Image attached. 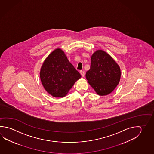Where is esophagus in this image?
Instances as JSON below:
<instances>
[{"mask_svg":"<svg viewBox=\"0 0 154 154\" xmlns=\"http://www.w3.org/2000/svg\"><path fill=\"white\" fill-rule=\"evenodd\" d=\"M80 73L81 74V76H83V77H84L85 75V72H84V71H82V70H81V71L80 72Z\"/></svg>","mask_w":154,"mask_h":154,"instance_id":"1","label":"esophagus"}]
</instances>
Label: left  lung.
Masks as SVG:
<instances>
[{
    "instance_id": "left-lung-1",
    "label": "left lung",
    "mask_w": 154,
    "mask_h": 154,
    "mask_svg": "<svg viewBox=\"0 0 154 154\" xmlns=\"http://www.w3.org/2000/svg\"><path fill=\"white\" fill-rule=\"evenodd\" d=\"M120 75V67L109 54L102 50L93 54L86 78L98 95L112 92L119 84Z\"/></svg>"
}]
</instances>
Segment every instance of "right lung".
I'll use <instances>...</instances> for the list:
<instances>
[{"label":"right lung","mask_w":154,"mask_h":154,"mask_svg":"<svg viewBox=\"0 0 154 154\" xmlns=\"http://www.w3.org/2000/svg\"><path fill=\"white\" fill-rule=\"evenodd\" d=\"M80 74L70 63L63 51L57 48L51 53L42 64L40 78L45 90L54 97L67 95Z\"/></svg>","instance_id":"add662e5"}]
</instances>
